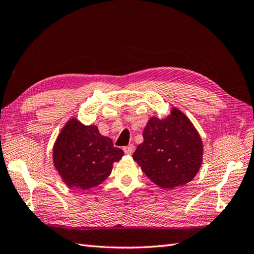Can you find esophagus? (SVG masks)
Segmentation results:
<instances>
[{"instance_id":"34e87169","label":"esophagus","mask_w":254,"mask_h":254,"mask_svg":"<svg viewBox=\"0 0 254 254\" xmlns=\"http://www.w3.org/2000/svg\"><path fill=\"white\" fill-rule=\"evenodd\" d=\"M123 151H124V153H126V154H128V155H130V154H132L134 152V146L133 145L124 146L123 147Z\"/></svg>"}]
</instances>
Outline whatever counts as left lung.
Instances as JSON below:
<instances>
[{
	"label": "left lung",
	"instance_id": "1",
	"mask_svg": "<svg viewBox=\"0 0 254 254\" xmlns=\"http://www.w3.org/2000/svg\"><path fill=\"white\" fill-rule=\"evenodd\" d=\"M133 160L157 186L173 190L190 183L202 163V141L190 119L177 108L166 118L152 117Z\"/></svg>",
	"mask_w": 254,
	"mask_h": 254
}]
</instances>
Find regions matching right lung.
Instances as JSON below:
<instances>
[{"instance_id": "obj_1", "label": "right lung", "mask_w": 254, "mask_h": 254, "mask_svg": "<svg viewBox=\"0 0 254 254\" xmlns=\"http://www.w3.org/2000/svg\"><path fill=\"white\" fill-rule=\"evenodd\" d=\"M123 155L96 126H84L76 118L63 127L53 148L54 166L62 180L70 188L82 190L106 181L113 163Z\"/></svg>"}]
</instances>
